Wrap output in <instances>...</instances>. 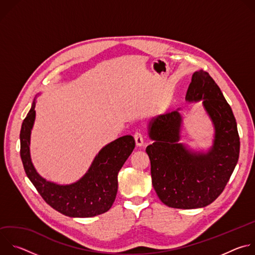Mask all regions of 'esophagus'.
Returning <instances> with one entry per match:
<instances>
[{
    "mask_svg": "<svg viewBox=\"0 0 255 255\" xmlns=\"http://www.w3.org/2000/svg\"><path fill=\"white\" fill-rule=\"evenodd\" d=\"M134 139H135L137 146H141V145H143L144 139H143V134L141 131H136L134 133Z\"/></svg>",
    "mask_w": 255,
    "mask_h": 255,
    "instance_id": "1",
    "label": "esophagus"
}]
</instances>
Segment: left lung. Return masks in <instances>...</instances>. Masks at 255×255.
<instances>
[{
    "label": "left lung",
    "instance_id": "1",
    "mask_svg": "<svg viewBox=\"0 0 255 255\" xmlns=\"http://www.w3.org/2000/svg\"><path fill=\"white\" fill-rule=\"evenodd\" d=\"M187 101H201L215 127L211 150L190 152L179 140L181 117L168 112L149 124L146 147L153 188L159 200L176 209H196L213 203L224 191L239 158L240 141L231 107L207 71L193 75Z\"/></svg>",
    "mask_w": 255,
    "mask_h": 255
}]
</instances>
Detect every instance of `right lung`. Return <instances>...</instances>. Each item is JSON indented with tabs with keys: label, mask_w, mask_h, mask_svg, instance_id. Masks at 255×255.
I'll return each instance as SVG.
<instances>
[{
	"label": "right lung",
	"mask_w": 255,
	"mask_h": 255,
	"mask_svg": "<svg viewBox=\"0 0 255 255\" xmlns=\"http://www.w3.org/2000/svg\"><path fill=\"white\" fill-rule=\"evenodd\" d=\"M34 108L35 102L20 131V155L33 186L51 208L68 217L89 218L110 210L118 191V172L135 147L134 138L126 135L109 143L79 181L59 186L41 177L31 161L29 145L35 119Z\"/></svg>",
	"instance_id": "1"
}]
</instances>
